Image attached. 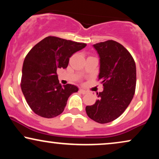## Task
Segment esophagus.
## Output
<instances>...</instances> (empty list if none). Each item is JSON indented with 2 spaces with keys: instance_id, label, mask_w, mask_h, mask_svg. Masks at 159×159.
Returning <instances> with one entry per match:
<instances>
[{
  "instance_id": "obj_1",
  "label": "esophagus",
  "mask_w": 159,
  "mask_h": 159,
  "mask_svg": "<svg viewBox=\"0 0 159 159\" xmlns=\"http://www.w3.org/2000/svg\"><path fill=\"white\" fill-rule=\"evenodd\" d=\"M79 92H81V93L84 94H85L87 93V91H86V90H84V89H79Z\"/></svg>"
}]
</instances>
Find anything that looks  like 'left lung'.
Here are the masks:
<instances>
[{
	"instance_id": "obj_1",
	"label": "left lung",
	"mask_w": 159,
	"mask_h": 159,
	"mask_svg": "<svg viewBox=\"0 0 159 159\" xmlns=\"http://www.w3.org/2000/svg\"><path fill=\"white\" fill-rule=\"evenodd\" d=\"M100 56L98 80L103 91L99 99L87 106L88 116L98 123H108L118 118L133 99L136 89L135 61L124 46L114 40L93 45Z\"/></svg>"
}]
</instances>
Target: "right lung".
Listing matches in <instances>:
<instances>
[{"label": "right lung", "mask_w": 159, "mask_h": 159, "mask_svg": "<svg viewBox=\"0 0 159 159\" xmlns=\"http://www.w3.org/2000/svg\"><path fill=\"white\" fill-rule=\"evenodd\" d=\"M86 44L56 37H45L29 52L23 61L21 89L26 102L37 115L53 118L61 114L77 86L59 84L56 70L67 68L72 55Z\"/></svg>", "instance_id": "obj_1"}]
</instances>
